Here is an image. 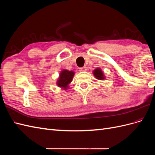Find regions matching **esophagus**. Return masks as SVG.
Listing matches in <instances>:
<instances>
[{"label":"esophagus","mask_w":155,"mask_h":155,"mask_svg":"<svg viewBox=\"0 0 155 155\" xmlns=\"http://www.w3.org/2000/svg\"><path fill=\"white\" fill-rule=\"evenodd\" d=\"M79 70H80L81 72H85L87 70V68L85 67H83L81 68H79Z\"/></svg>","instance_id":"obj_1"}]
</instances>
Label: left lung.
I'll list each match as a JSON object with an SVG mask.
<instances>
[{"label":"left lung","mask_w":155,"mask_h":155,"mask_svg":"<svg viewBox=\"0 0 155 155\" xmlns=\"http://www.w3.org/2000/svg\"><path fill=\"white\" fill-rule=\"evenodd\" d=\"M93 74L94 75L95 78L96 79H100V80H102V79H105V77L104 76V73L101 70L100 68H96L93 71Z\"/></svg>","instance_id":"obj_1"}]
</instances>
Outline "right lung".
<instances>
[{
  "label": "right lung",
  "instance_id": "obj_1",
  "mask_svg": "<svg viewBox=\"0 0 155 155\" xmlns=\"http://www.w3.org/2000/svg\"><path fill=\"white\" fill-rule=\"evenodd\" d=\"M74 75V72L73 71H69L67 70H62L57 82L58 87L66 89L68 84L72 81Z\"/></svg>",
  "mask_w": 155,
  "mask_h": 155
}]
</instances>
